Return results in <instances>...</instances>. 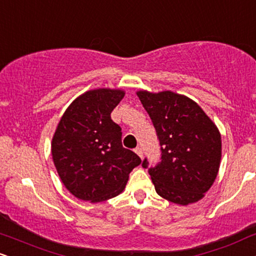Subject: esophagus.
Segmentation results:
<instances>
[{"label":"esophagus","mask_w":256,"mask_h":256,"mask_svg":"<svg viewBox=\"0 0 256 256\" xmlns=\"http://www.w3.org/2000/svg\"><path fill=\"white\" fill-rule=\"evenodd\" d=\"M134 152L137 154L138 156H140V158H143V150H142V148H140V146H137L136 149H134Z\"/></svg>","instance_id":"esophagus-1"}]
</instances>
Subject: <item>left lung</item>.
Instances as JSON below:
<instances>
[{
  "mask_svg": "<svg viewBox=\"0 0 256 256\" xmlns=\"http://www.w3.org/2000/svg\"><path fill=\"white\" fill-rule=\"evenodd\" d=\"M161 146V162L149 168L156 192L188 205L204 198L216 180L222 158L218 128L196 101L170 90H138ZM148 168L146 158L142 163Z\"/></svg>",
  "mask_w": 256,
  "mask_h": 256,
  "instance_id": "1",
  "label": "left lung"
}]
</instances>
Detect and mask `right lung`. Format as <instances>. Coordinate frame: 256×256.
I'll return each instance as SVG.
<instances>
[{
  "instance_id": "1",
  "label": "right lung",
  "mask_w": 256,
  "mask_h": 256,
  "mask_svg": "<svg viewBox=\"0 0 256 256\" xmlns=\"http://www.w3.org/2000/svg\"><path fill=\"white\" fill-rule=\"evenodd\" d=\"M125 92L92 89L69 104L52 137L54 167L76 198L100 202L122 192L140 158L122 148V128L110 119Z\"/></svg>"
}]
</instances>
